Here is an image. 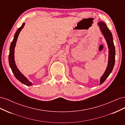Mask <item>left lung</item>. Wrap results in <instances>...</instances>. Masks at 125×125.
<instances>
[{
	"label": "left lung",
	"mask_w": 125,
	"mask_h": 125,
	"mask_svg": "<svg viewBox=\"0 0 125 125\" xmlns=\"http://www.w3.org/2000/svg\"><path fill=\"white\" fill-rule=\"evenodd\" d=\"M101 31L106 41L108 47V62L107 68L106 69L104 73L100 79V84H102L105 81L106 79L112 73L114 68L115 62V48L113 42V39L112 34L111 32L107 25L103 22L100 21L98 23Z\"/></svg>",
	"instance_id": "8db88e82"
}]
</instances>
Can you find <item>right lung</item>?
Returning a JSON list of instances; mask_svg holds the SVG:
<instances>
[{"label":"right lung","mask_w":125,"mask_h":125,"mask_svg":"<svg viewBox=\"0 0 125 125\" xmlns=\"http://www.w3.org/2000/svg\"><path fill=\"white\" fill-rule=\"evenodd\" d=\"M24 24L25 23H23L22 24L21 27H20L17 30V31L14 34L13 40L11 43L10 47V52L9 55V63L10 67L11 70H12V71L15 77H16L20 82H21L22 83H23L27 86H31L33 85L32 83L30 82L28 79H26V78L20 73V71L18 69L14 62V48L15 46H16V44L19 34L21 30L24 27Z\"/></svg>","instance_id":"obj_1"}]
</instances>
